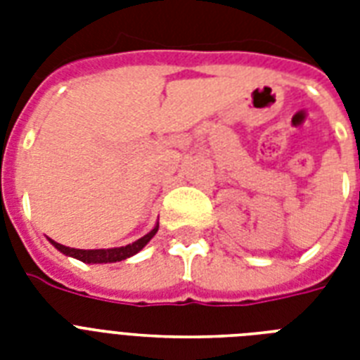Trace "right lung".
<instances>
[{
	"instance_id": "add662e5",
	"label": "right lung",
	"mask_w": 360,
	"mask_h": 360,
	"mask_svg": "<svg viewBox=\"0 0 360 360\" xmlns=\"http://www.w3.org/2000/svg\"><path fill=\"white\" fill-rule=\"evenodd\" d=\"M158 231V224H155L149 233H146L143 237H140L138 240L134 243H130L127 246H117V248H98V250H82V248H70V246H65V245H59L56 243L53 239H48L52 243L56 248H58L61 254L65 256H70V257H76V259H80L84 263H115V262H123L127 257L134 256L138 252L143 248V246L149 243V240L155 237V233Z\"/></svg>"
}]
</instances>
